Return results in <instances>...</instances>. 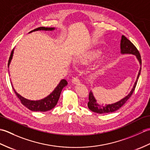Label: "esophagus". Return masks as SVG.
<instances>
[{
	"mask_svg": "<svg viewBox=\"0 0 150 150\" xmlns=\"http://www.w3.org/2000/svg\"><path fill=\"white\" fill-rule=\"evenodd\" d=\"M71 82L73 84H79L80 83V80H79V78L77 77H73L72 78V80H71Z\"/></svg>",
	"mask_w": 150,
	"mask_h": 150,
	"instance_id": "esophagus-1",
	"label": "esophagus"
}]
</instances>
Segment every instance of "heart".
<instances>
[{"instance_id": "obj_1", "label": "heart", "mask_w": 150, "mask_h": 150, "mask_svg": "<svg viewBox=\"0 0 150 150\" xmlns=\"http://www.w3.org/2000/svg\"><path fill=\"white\" fill-rule=\"evenodd\" d=\"M100 52H94V53H92L91 55L89 56L88 58H87V60L85 58H84V57H82V58L80 59L81 61L82 62L84 63H86V62L89 61V60H94L95 59L98 58V57H99L100 56Z\"/></svg>"}]
</instances>
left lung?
<instances>
[{"label":"left lung","mask_w":150,"mask_h":150,"mask_svg":"<svg viewBox=\"0 0 150 150\" xmlns=\"http://www.w3.org/2000/svg\"><path fill=\"white\" fill-rule=\"evenodd\" d=\"M120 50H121V53L122 54L128 53V54H133V55H135L137 57V59L139 60L140 65L142 64L141 57V55H140L139 50L137 49V47L134 46V44H133L129 40L127 39V38L124 35H122V39H121ZM141 68L140 69L135 84L133 86V88H132V91H130V93L127 95L126 97H124L122 100L117 102V103L106 105V106H100V105L97 103V101L94 98L93 93H92V92L90 91V93H89V102L88 103V106L89 109L91 110L92 111H93V112L97 113H111V112H114V111H117V110H119V108H120L124 104L126 103V101L128 100L130 98V97L132 95L133 91H134L135 89L137 83L139 75L141 74Z\"/></svg>","instance_id":"8db88e82"}]
</instances>
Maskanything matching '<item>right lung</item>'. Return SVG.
<instances>
[{
    "label": "right lung",
    "mask_w": 150,
    "mask_h": 150,
    "mask_svg": "<svg viewBox=\"0 0 150 150\" xmlns=\"http://www.w3.org/2000/svg\"><path fill=\"white\" fill-rule=\"evenodd\" d=\"M54 29H55L54 28L39 27L32 31H31L29 33H31L33 32V31H35L38 30L52 31ZM13 54V50L11 51L10 57H9L8 64V67H9V64H10L11 60L12 59ZM67 84H68V82H67L65 79H62L52 93L49 95L47 97L39 100H30L26 99V98H24V97L21 96L18 93H17L14 90L13 87V86L12 87H13V91L15 93L16 95H17V97L19 98V100H21V103L23 104L24 106H25L26 108H28V109L33 111H42V112H44V111H47L53 109V108L56 106V104H57V102L59 100L60 95V93H61L62 88L64 86H66Z\"/></svg>",
    "instance_id": "1"
}]
</instances>
